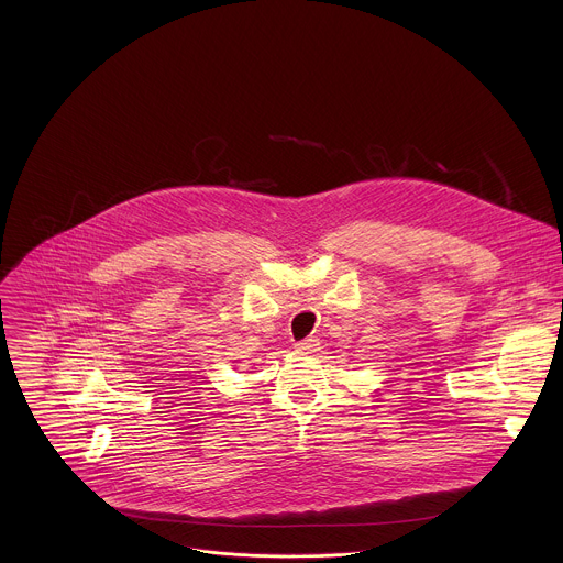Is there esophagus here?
Masks as SVG:
<instances>
[{"mask_svg":"<svg viewBox=\"0 0 563 563\" xmlns=\"http://www.w3.org/2000/svg\"><path fill=\"white\" fill-rule=\"evenodd\" d=\"M317 345H319L317 339H305V341L296 343V350H300V352H314Z\"/></svg>","mask_w":563,"mask_h":563,"instance_id":"1","label":"esophagus"}]
</instances>
